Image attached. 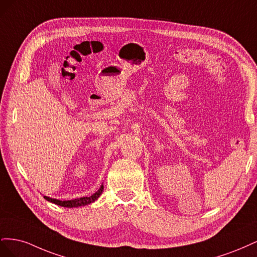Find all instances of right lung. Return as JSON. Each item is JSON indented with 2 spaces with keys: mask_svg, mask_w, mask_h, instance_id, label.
<instances>
[{
  "mask_svg": "<svg viewBox=\"0 0 257 257\" xmlns=\"http://www.w3.org/2000/svg\"><path fill=\"white\" fill-rule=\"evenodd\" d=\"M104 190V185L102 184L100 185V188L98 189V191H96L94 194H92L91 196L89 197H80V198H76V199H72V200H60V199H56V198H50L48 196H44L45 199H47L50 203L56 204L58 206L61 207H66V208H77V207H81V206H85V205H89L93 201H95L100 194L103 193Z\"/></svg>",
  "mask_w": 257,
  "mask_h": 257,
  "instance_id": "right-lung-1",
  "label": "right lung"
}]
</instances>
